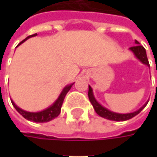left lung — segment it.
I'll return each instance as SVG.
<instances>
[{"instance_id": "obj_1", "label": "left lung", "mask_w": 157, "mask_h": 157, "mask_svg": "<svg viewBox=\"0 0 157 157\" xmlns=\"http://www.w3.org/2000/svg\"><path fill=\"white\" fill-rule=\"evenodd\" d=\"M136 44L137 45L131 47V48H129V50L135 54V56L142 63L147 64L148 66H149L148 57H147V54H146V51H145L144 47L140 45L139 42L136 41ZM88 97H89V100L91 101L92 105L94 106L95 112L100 116L105 118V119H107V120H110V121H128V120H129L131 118L135 117L136 115H137L147 105L148 102V101H147L139 110L134 112V113H114V112H112L110 110H108V109H106L105 107L102 106L97 100H95L94 93H93V89H92V87L90 86H89V90H88Z\"/></svg>"}]
</instances>
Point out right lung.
I'll return each instance as SVG.
<instances>
[{
  "label": "right lung",
  "mask_w": 157,
  "mask_h": 157,
  "mask_svg": "<svg viewBox=\"0 0 157 157\" xmlns=\"http://www.w3.org/2000/svg\"><path fill=\"white\" fill-rule=\"evenodd\" d=\"M37 34H33L31 36H29L24 40H22L21 43L18 44L20 45L21 44H22L23 42H25L26 40L29 39V37H32V36H36ZM17 45V46H18ZM74 84V83H73ZM73 84H71L69 86H66L65 87L63 88L62 93L60 94V95L58 96L57 100L52 104L51 106H49L48 108H46L44 110L41 112H36V113H31V112H27L24 111L21 109L20 107H18L17 105H15L14 103L13 100H11L12 102V105H14L16 111L18 112L21 115H22L23 117L25 118L28 121H34V122H48L50 121H52L53 119H55L56 117H57L61 112V106H62V104H63V100H64V97L66 94L70 91V89L71 88V86H73Z\"/></svg>",
  "instance_id": "obj_1"
}]
</instances>
